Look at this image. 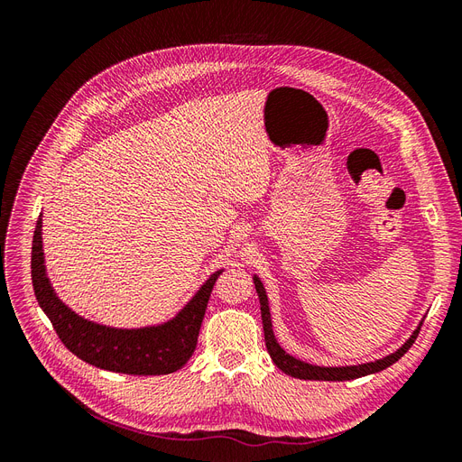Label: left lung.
Masks as SVG:
<instances>
[{"label": "left lung", "instance_id": "8db88e82", "mask_svg": "<svg viewBox=\"0 0 462 462\" xmlns=\"http://www.w3.org/2000/svg\"><path fill=\"white\" fill-rule=\"evenodd\" d=\"M254 285H256V292H258V299H260V310H262V324H263V339H265V346H268V353L272 356V360L275 362V366L279 370H283L285 374L292 375V377H299V380H318V382H346V380H356V377L362 375H368V374H375L380 370H385L387 366L395 365V362L409 351L412 346V343L418 337V328L412 337L404 343L399 351H395L393 355H389L382 360H375V362H368V365H360V366H345V368H321V366H312V365H306V362H300L297 358L289 356L282 346L277 345L275 337H273V331H272V319H270V309H268V299H265V291L260 283V279L254 277Z\"/></svg>", "mask_w": 462, "mask_h": 462}]
</instances>
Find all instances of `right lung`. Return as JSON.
I'll return each instance as SVG.
<instances>
[{
    "label": "right lung",
    "instance_id": "obj_1",
    "mask_svg": "<svg viewBox=\"0 0 462 462\" xmlns=\"http://www.w3.org/2000/svg\"><path fill=\"white\" fill-rule=\"evenodd\" d=\"M32 287L61 343L96 368L131 375H162L183 368L197 348L199 331L219 272L199 291L173 321L146 329H111L79 318L55 297L46 277L42 253V219L32 236Z\"/></svg>",
    "mask_w": 462,
    "mask_h": 462
}]
</instances>
